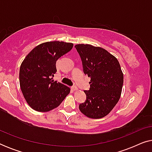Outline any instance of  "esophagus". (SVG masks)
Listing matches in <instances>:
<instances>
[{
    "label": "esophagus",
    "instance_id": "1",
    "mask_svg": "<svg viewBox=\"0 0 152 152\" xmlns=\"http://www.w3.org/2000/svg\"><path fill=\"white\" fill-rule=\"evenodd\" d=\"M71 88H72V89L73 91H77V86H75V85H74V86H72Z\"/></svg>",
    "mask_w": 152,
    "mask_h": 152
}]
</instances>
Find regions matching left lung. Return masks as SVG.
Returning <instances> with one entry per match:
<instances>
[{
    "instance_id": "8db88e82",
    "label": "left lung",
    "mask_w": 152,
    "mask_h": 152,
    "mask_svg": "<svg viewBox=\"0 0 152 152\" xmlns=\"http://www.w3.org/2000/svg\"><path fill=\"white\" fill-rule=\"evenodd\" d=\"M82 60L83 71L91 77L86 99L79 105L83 114L91 118L108 115L119 100L123 74L116 58L106 50L89 44L75 45Z\"/></svg>"
}]
</instances>
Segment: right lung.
Listing matches in <instances>:
<instances>
[{"label":"right lung","instance_id":"obj_1","mask_svg":"<svg viewBox=\"0 0 152 152\" xmlns=\"http://www.w3.org/2000/svg\"><path fill=\"white\" fill-rule=\"evenodd\" d=\"M73 44L48 41L35 47L20 67L19 81L23 95L30 107L39 112L51 111L70 93L69 87L53 80L56 61L68 53Z\"/></svg>","mask_w":152,"mask_h":152}]
</instances>
